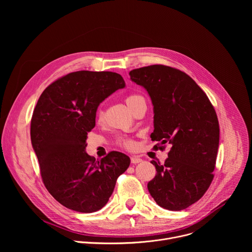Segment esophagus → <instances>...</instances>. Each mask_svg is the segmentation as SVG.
Returning <instances> with one entry per match:
<instances>
[{
    "label": "esophagus",
    "mask_w": 252,
    "mask_h": 252,
    "mask_svg": "<svg viewBox=\"0 0 252 252\" xmlns=\"http://www.w3.org/2000/svg\"><path fill=\"white\" fill-rule=\"evenodd\" d=\"M130 161H131V163L136 164V163L141 162V161H142V159H141V158H137V157H131V158H130Z\"/></svg>",
    "instance_id": "obj_1"
}]
</instances>
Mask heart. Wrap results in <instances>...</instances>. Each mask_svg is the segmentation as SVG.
Masks as SVG:
<instances>
[{"mask_svg":"<svg viewBox=\"0 0 252 252\" xmlns=\"http://www.w3.org/2000/svg\"><path fill=\"white\" fill-rule=\"evenodd\" d=\"M145 101V98H143L141 95L139 94H130L128 95L126 98V102L127 104V106L130 109V111L132 112L134 107L139 103V102H142ZM96 119L98 121H101L103 119V112L101 109H98L97 112H96ZM118 145L124 147V148H126V149H130L132 148L133 143L130 139L126 138V137H119L118 138Z\"/></svg>","mask_w":252,"mask_h":252,"instance_id":"heart-1","label":"heart"}]
</instances>
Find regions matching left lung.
Returning a JSON list of instances; mask_svg holds the SVG:
<instances>
[{
	"mask_svg": "<svg viewBox=\"0 0 252 252\" xmlns=\"http://www.w3.org/2000/svg\"><path fill=\"white\" fill-rule=\"evenodd\" d=\"M129 77L152 98V139L160 142L159 150L165 143L171 146L163 163L152 161L157 174L148 189L159 206L186 209L202 197L213 179L220 145L217 113L205 93L182 70L153 64L130 70Z\"/></svg>",
	"mask_w": 252,
	"mask_h": 252,
	"instance_id": "1",
	"label": "left lung"
}]
</instances>
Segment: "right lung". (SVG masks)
<instances>
[{
  "mask_svg": "<svg viewBox=\"0 0 252 252\" xmlns=\"http://www.w3.org/2000/svg\"><path fill=\"white\" fill-rule=\"evenodd\" d=\"M126 83L113 71L79 70L51 84L31 121L32 146L43 182L61 204L90 213L109 201L129 158L111 152L100 160L86 153L88 132L95 126L99 103Z\"/></svg>",
  "mask_w": 252,
  "mask_h": 252,
  "instance_id": "right-lung-1",
  "label": "right lung"
}]
</instances>
